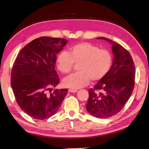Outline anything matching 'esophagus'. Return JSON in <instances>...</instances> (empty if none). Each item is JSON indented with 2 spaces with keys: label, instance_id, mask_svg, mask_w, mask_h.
I'll list each match as a JSON object with an SVG mask.
<instances>
[{
  "label": "esophagus",
  "instance_id": "1",
  "mask_svg": "<svg viewBox=\"0 0 149 149\" xmlns=\"http://www.w3.org/2000/svg\"><path fill=\"white\" fill-rule=\"evenodd\" d=\"M68 92L70 93H76L77 92V89H68Z\"/></svg>",
  "mask_w": 149,
  "mask_h": 149
}]
</instances>
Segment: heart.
<instances>
[{
	"label": "heart",
	"mask_w": 149,
	"mask_h": 149,
	"mask_svg": "<svg viewBox=\"0 0 149 149\" xmlns=\"http://www.w3.org/2000/svg\"><path fill=\"white\" fill-rule=\"evenodd\" d=\"M75 64H79V72L65 77L63 84L67 88L78 89L88 84L90 80L98 82L108 74L112 64L110 51L91 43L82 42L72 46L69 53L62 52L56 59V66L62 74L72 70Z\"/></svg>",
	"instance_id": "obj_1"
}]
</instances>
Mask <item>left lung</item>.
<instances>
[{"label": "left lung", "mask_w": 149, "mask_h": 149, "mask_svg": "<svg viewBox=\"0 0 149 149\" xmlns=\"http://www.w3.org/2000/svg\"><path fill=\"white\" fill-rule=\"evenodd\" d=\"M96 39L112 45L113 60L108 74L89 89L86 109L93 116L105 119L119 112L128 101L134 86L135 67L129 51L122 46L107 38Z\"/></svg>", "instance_id": "obj_1"}]
</instances>
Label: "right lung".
<instances>
[{"instance_id": "right-lung-1", "label": "right lung", "mask_w": 149, "mask_h": 149, "mask_svg": "<svg viewBox=\"0 0 149 149\" xmlns=\"http://www.w3.org/2000/svg\"><path fill=\"white\" fill-rule=\"evenodd\" d=\"M68 40L41 37L23 47L14 62L11 84L16 102L29 116L48 119L58 111L67 95V89H55L60 82L54 70L56 55Z\"/></svg>"}]
</instances>
